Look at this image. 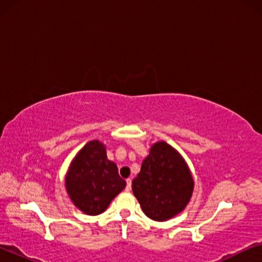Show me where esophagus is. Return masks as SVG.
I'll return each mask as SVG.
<instances>
[{"instance_id":"esophagus-1","label":"esophagus","mask_w":262,"mask_h":262,"mask_svg":"<svg viewBox=\"0 0 262 262\" xmlns=\"http://www.w3.org/2000/svg\"><path fill=\"white\" fill-rule=\"evenodd\" d=\"M126 183H127L126 190H127V192H130V189H132V180L130 179H127Z\"/></svg>"}]
</instances>
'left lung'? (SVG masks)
Masks as SVG:
<instances>
[{
	"mask_svg": "<svg viewBox=\"0 0 262 262\" xmlns=\"http://www.w3.org/2000/svg\"><path fill=\"white\" fill-rule=\"evenodd\" d=\"M133 193L149 219L164 222L185 209L194 181L181 155L166 142L155 143L133 180Z\"/></svg>",
	"mask_w": 262,
	"mask_h": 262,
	"instance_id": "8db88e82",
	"label": "left lung"
}]
</instances>
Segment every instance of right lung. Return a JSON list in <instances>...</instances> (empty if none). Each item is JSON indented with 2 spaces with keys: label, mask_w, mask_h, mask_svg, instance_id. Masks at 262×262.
<instances>
[{
  "label": "right lung",
  "mask_w": 262,
  "mask_h": 262,
  "mask_svg": "<svg viewBox=\"0 0 262 262\" xmlns=\"http://www.w3.org/2000/svg\"><path fill=\"white\" fill-rule=\"evenodd\" d=\"M126 187L118 166L106 156L105 145L98 140L88 142L73 159L66 176L70 200L86 215H99Z\"/></svg>",
  "instance_id": "1"
}]
</instances>
